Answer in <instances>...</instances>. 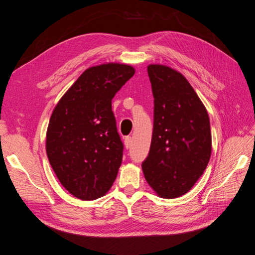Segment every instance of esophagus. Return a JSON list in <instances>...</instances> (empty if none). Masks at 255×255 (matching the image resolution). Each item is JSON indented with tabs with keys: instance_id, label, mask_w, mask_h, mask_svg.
Returning a JSON list of instances; mask_svg holds the SVG:
<instances>
[{
	"instance_id": "1",
	"label": "esophagus",
	"mask_w": 255,
	"mask_h": 255,
	"mask_svg": "<svg viewBox=\"0 0 255 255\" xmlns=\"http://www.w3.org/2000/svg\"><path fill=\"white\" fill-rule=\"evenodd\" d=\"M130 144H132V137H130V136H127V137L125 138V145H126V148H127V149L130 148Z\"/></svg>"
}]
</instances>
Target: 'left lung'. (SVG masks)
<instances>
[{
  "instance_id": "obj_1",
  "label": "left lung",
  "mask_w": 255,
  "mask_h": 255,
  "mask_svg": "<svg viewBox=\"0 0 255 255\" xmlns=\"http://www.w3.org/2000/svg\"><path fill=\"white\" fill-rule=\"evenodd\" d=\"M148 74L154 120L150 151L141 167L156 194L173 199L191 189L210 161V118L183 74L163 65H149Z\"/></svg>"
}]
</instances>
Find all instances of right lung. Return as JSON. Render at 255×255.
Listing matches in <instances>:
<instances>
[{
  "label": "right lung",
  "mask_w": 255,
  "mask_h": 255,
  "mask_svg": "<svg viewBox=\"0 0 255 255\" xmlns=\"http://www.w3.org/2000/svg\"><path fill=\"white\" fill-rule=\"evenodd\" d=\"M134 73L123 64L88 68L52 113L48 158L61 185L81 200L103 197L117 177L123 143L112 100Z\"/></svg>",
  "instance_id": "1"
}]
</instances>
